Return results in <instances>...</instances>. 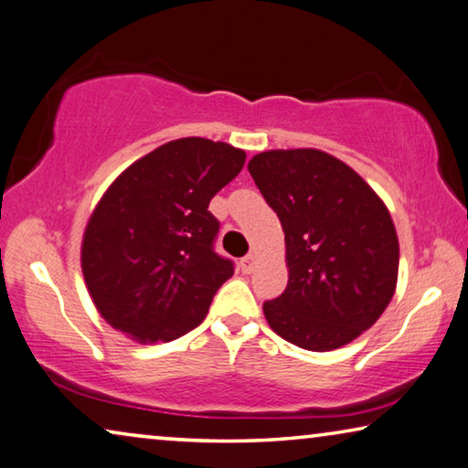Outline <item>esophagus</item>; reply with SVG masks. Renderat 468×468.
I'll use <instances>...</instances> for the list:
<instances>
[{
	"label": "esophagus",
	"mask_w": 468,
	"mask_h": 468,
	"mask_svg": "<svg viewBox=\"0 0 468 468\" xmlns=\"http://www.w3.org/2000/svg\"><path fill=\"white\" fill-rule=\"evenodd\" d=\"M255 255H247V257H242L240 259V270L244 271V274H250V271L255 270Z\"/></svg>",
	"instance_id": "1"
}]
</instances>
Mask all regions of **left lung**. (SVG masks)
Listing matches in <instances>:
<instances>
[{"label":"left lung","instance_id":"obj_1","mask_svg":"<svg viewBox=\"0 0 468 468\" xmlns=\"http://www.w3.org/2000/svg\"><path fill=\"white\" fill-rule=\"evenodd\" d=\"M284 229L289 284L265 301L268 324L309 351L368 330L395 292L399 244L391 215L349 165L322 150H270L249 161Z\"/></svg>","mask_w":468,"mask_h":468}]
</instances>
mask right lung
Here are the masks:
<instances>
[{
    "label": "right lung",
    "instance_id": "1",
    "mask_svg": "<svg viewBox=\"0 0 468 468\" xmlns=\"http://www.w3.org/2000/svg\"><path fill=\"white\" fill-rule=\"evenodd\" d=\"M244 150L182 138L114 179L85 228L81 268L102 318L140 343H169L205 320L234 274L215 253L211 198L240 174Z\"/></svg>",
    "mask_w": 468,
    "mask_h": 468
}]
</instances>
